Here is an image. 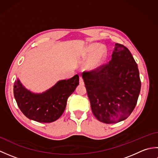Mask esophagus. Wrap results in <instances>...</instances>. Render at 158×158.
Returning <instances> with one entry per match:
<instances>
[{"label":"esophagus","instance_id":"1","mask_svg":"<svg viewBox=\"0 0 158 158\" xmlns=\"http://www.w3.org/2000/svg\"><path fill=\"white\" fill-rule=\"evenodd\" d=\"M79 83L81 85H83L84 84V81H83V79L82 78L81 76L79 77Z\"/></svg>","mask_w":158,"mask_h":158}]
</instances>
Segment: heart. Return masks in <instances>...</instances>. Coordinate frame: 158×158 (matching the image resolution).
Here are the masks:
<instances>
[{"instance_id": "b5f03b06", "label": "heart", "mask_w": 158, "mask_h": 158, "mask_svg": "<svg viewBox=\"0 0 158 158\" xmlns=\"http://www.w3.org/2000/svg\"><path fill=\"white\" fill-rule=\"evenodd\" d=\"M94 52L95 53L87 60L85 64V69L86 70H92L96 69L106 58V49L104 46L100 47L99 43H92L86 48V56L91 55Z\"/></svg>"}]
</instances>
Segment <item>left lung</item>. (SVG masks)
Segmentation results:
<instances>
[{
	"instance_id": "obj_1",
	"label": "left lung",
	"mask_w": 158,
	"mask_h": 158,
	"mask_svg": "<svg viewBox=\"0 0 158 158\" xmlns=\"http://www.w3.org/2000/svg\"><path fill=\"white\" fill-rule=\"evenodd\" d=\"M92 113L97 119L114 123L135 109L140 91L139 71L128 49L116 43L111 60L82 73Z\"/></svg>"
}]
</instances>
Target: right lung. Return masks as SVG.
<instances>
[{"label":"right lung","mask_w":158,"mask_h":158,"mask_svg":"<svg viewBox=\"0 0 158 158\" xmlns=\"http://www.w3.org/2000/svg\"><path fill=\"white\" fill-rule=\"evenodd\" d=\"M79 85V75L62 80L48 91L35 94L26 89L19 79L14 83L13 94L19 109L28 119L51 123L62 115L69 97Z\"/></svg>","instance_id":"obj_1"}]
</instances>
